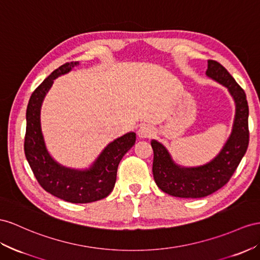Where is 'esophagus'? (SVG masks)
Instances as JSON below:
<instances>
[{"label": "esophagus", "instance_id": "34e87169", "mask_svg": "<svg viewBox=\"0 0 260 260\" xmlns=\"http://www.w3.org/2000/svg\"><path fill=\"white\" fill-rule=\"evenodd\" d=\"M137 134H138V136L141 137V138H150L152 135L155 134V131H154V128L151 127L150 125L144 124V125L141 126V127L138 128Z\"/></svg>", "mask_w": 260, "mask_h": 260}]
</instances>
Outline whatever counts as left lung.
I'll list each match as a JSON object with an SVG mask.
<instances>
[{"label":"left lung","mask_w":260,"mask_h":260,"mask_svg":"<svg viewBox=\"0 0 260 260\" xmlns=\"http://www.w3.org/2000/svg\"><path fill=\"white\" fill-rule=\"evenodd\" d=\"M206 75L225 85L234 98L235 121L232 134L221 152L211 162L201 167H179L174 164L169 152L160 143L151 141L155 182L161 191L177 198H204L224 187L237 169L248 147V103L245 91L230 72L215 60H208Z\"/></svg>","instance_id":"obj_1"}]
</instances>
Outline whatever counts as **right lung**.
I'll use <instances>...</instances> for the list:
<instances>
[{
	"instance_id": "right-lung-1",
	"label": "right lung",
	"mask_w": 260,
	"mask_h": 260,
	"mask_svg": "<svg viewBox=\"0 0 260 260\" xmlns=\"http://www.w3.org/2000/svg\"><path fill=\"white\" fill-rule=\"evenodd\" d=\"M78 61L66 62L51 72L31 93L26 110L24 150L42 188L50 194L71 203H90L108 197L116 181L118 164L136 141L135 133H127L106 146L88 170L79 171L62 167L46 149L41 128V106L54 80L69 72Z\"/></svg>"
}]
</instances>
